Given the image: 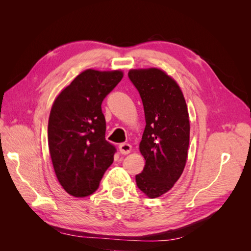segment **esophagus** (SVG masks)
<instances>
[{
	"label": "esophagus",
	"mask_w": 251,
	"mask_h": 251,
	"mask_svg": "<svg viewBox=\"0 0 251 251\" xmlns=\"http://www.w3.org/2000/svg\"><path fill=\"white\" fill-rule=\"evenodd\" d=\"M131 150H132L131 144H128V143H120L119 144V151L123 155L128 154L131 151Z\"/></svg>",
	"instance_id": "34e87169"
}]
</instances>
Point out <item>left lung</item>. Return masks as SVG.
<instances>
[{
    "mask_svg": "<svg viewBox=\"0 0 251 251\" xmlns=\"http://www.w3.org/2000/svg\"><path fill=\"white\" fill-rule=\"evenodd\" d=\"M138 90L146 115L140 151L146 159L136 184L154 199L176 183L183 173L189 144V118L186 102L177 82L165 72L131 70L127 74Z\"/></svg>",
    "mask_w": 251,
    "mask_h": 251,
    "instance_id": "1",
    "label": "left lung"
}]
</instances>
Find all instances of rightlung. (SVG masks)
<instances>
[{"label":"right lung","instance_id":"1","mask_svg":"<svg viewBox=\"0 0 251 251\" xmlns=\"http://www.w3.org/2000/svg\"><path fill=\"white\" fill-rule=\"evenodd\" d=\"M124 77L121 71L81 72L52 105L48 143L53 168L65 191L87 197L97 191L116 148L105 140L101 103Z\"/></svg>","mask_w":251,"mask_h":251}]
</instances>
